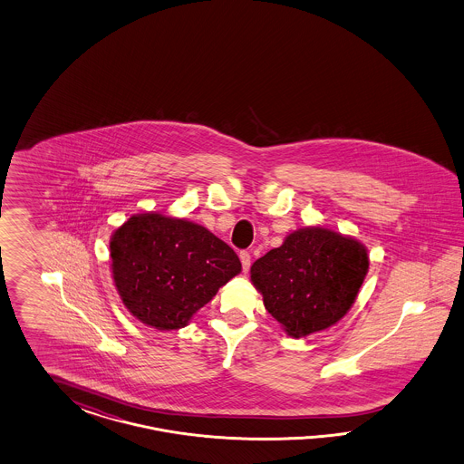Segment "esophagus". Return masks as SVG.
<instances>
[{
	"instance_id": "1",
	"label": "esophagus",
	"mask_w": 464,
	"mask_h": 464,
	"mask_svg": "<svg viewBox=\"0 0 464 464\" xmlns=\"http://www.w3.org/2000/svg\"><path fill=\"white\" fill-rule=\"evenodd\" d=\"M239 260H241L243 272H248V270H250V266H252V255L243 250V252H239Z\"/></svg>"
}]
</instances>
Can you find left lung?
Returning a JSON list of instances; mask_svg holds the SVG:
<instances>
[{
    "mask_svg": "<svg viewBox=\"0 0 464 464\" xmlns=\"http://www.w3.org/2000/svg\"><path fill=\"white\" fill-rule=\"evenodd\" d=\"M364 246L324 227L291 233L252 266V282L287 335L324 330L351 309L364 282Z\"/></svg>",
    "mask_w": 464,
    "mask_h": 464,
    "instance_id": "obj_1",
    "label": "left lung"
}]
</instances>
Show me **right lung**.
<instances>
[{"label":"right lung","instance_id":"right-lung-1","mask_svg":"<svg viewBox=\"0 0 464 464\" xmlns=\"http://www.w3.org/2000/svg\"><path fill=\"white\" fill-rule=\"evenodd\" d=\"M113 281L126 308L158 330H179L241 270L211 231L161 214L132 216L111 241Z\"/></svg>","mask_w":464,"mask_h":464}]
</instances>
